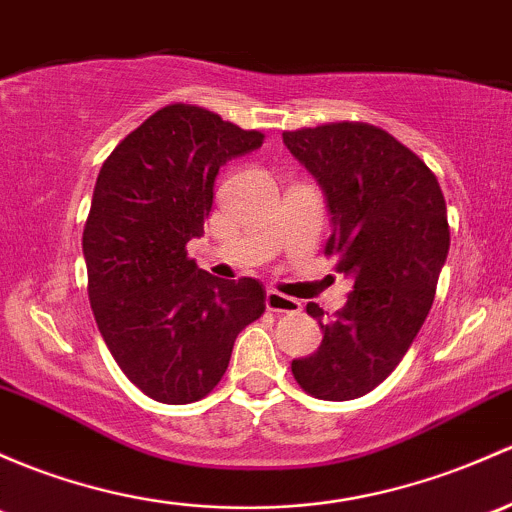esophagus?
I'll return each instance as SVG.
<instances>
[{"instance_id":"1","label":"esophagus","mask_w":512,"mask_h":512,"mask_svg":"<svg viewBox=\"0 0 512 512\" xmlns=\"http://www.w3.org/2000/svg\"><path fill=\"white\" fill-rule=\"evenodd\" d=\"M267 309L274 311V314H299L301 311V301L294 297H287V294L277 292V289H270L265 297Z\"/></svg>"}]
</instances>
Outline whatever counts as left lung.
I'll list each match as a JSON object with an SVG mask.
<instances>
[{"mask_svg":"<svg viewBox=\"0 0 512 512\" xmlns=\"http://www.w3.org/2000/svg\"><path fill=\"white\" fill-rule=\"evenodd\" d=\"M282 137L326 196V255L353 277L333 319L306 304L324 341L292 360V373L319 400H355L397 368L432 309L449 255L444 193L429 166L380 127L331 122Z\"/></svg>","mask_w":512,"mask_h":512,"instance_id":"1","label":"left lung"}]
</instances>
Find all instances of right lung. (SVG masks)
Segmentation results:
<instances>
[{
	"label": "right lung",
	"mask_w": 512,
	"mask_h": 512,
	"mask_svg": "<svg viewBox=\"0 0 512 512\" xmlns=\"http://www.w3.org/2000/svg\"><path fill=\"white\" fill-rule=\"evenodd\" d=\"M262 139L176 102L102 164L83 230L88 297L112 358L152 400L206 397L228 370L238 333L265 311L257 279H218L186 252L203 235L220 166Z\"/></svg>",
	"instance_id": "add662e5"
}]
</instances>
